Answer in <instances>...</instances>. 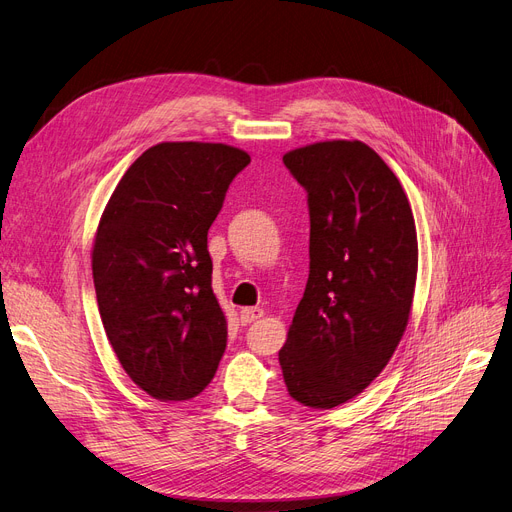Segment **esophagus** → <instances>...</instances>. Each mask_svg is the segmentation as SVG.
Listing matches in <instances>:
<instances>
[{
	"mask_svg": "<svg viewBox=\"0 0 512 512\" xmlns=\"http://www.w3.org/2000/svg\"><path fill=\"white\" fill-rule=\"evenodd\" d=\"M262 315H264V311H262V309H243L239 319H241V325H250V323L258 321Z\"/></svg>",
	"mask_w": 512,
	"mask_h": 512,
	"instance_id": "34e87169",
	"label": "esophagus"
}]
</instances>
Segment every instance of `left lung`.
I'll list each match as a JSON object with an SVG mask.
<instances>
[{
	"label": "left lung",
	"mask_w": 512,
	"mask_h": 512,
	"mask_svg": "<svg viewBox=\"0 0 512 512\" xmlns=\"http://www.w3.org/2000/svg\"><path fill=\"white\" fill-rule=\"evenodd\" d=\"M283 163L309 197L311 262L279 365L292 399L332 410L372 384L405 332L416 224L399 178L361 140L315 142Z\"/></svg>",
	"instance_id": "8db88e82"
}]
</instances>
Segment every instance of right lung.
Segmentation results:
<instances>
[{"label": "right lung", "instance_id": "obj_1", "mask_svg": "<svg viewBox=\"0 0 512 512\" xmlns=\"http://www.w3.org/2000/svg\"><path fill=\"white\" fill-rule=\"evenodd\" d=\"M248 163V153L220 142H159L128 168L100 216V319L126 374L159 401L197 397L227 349L208 231Z\"/></svg>", "mask_w": 512, "mask_h": 512}]
</instances>
